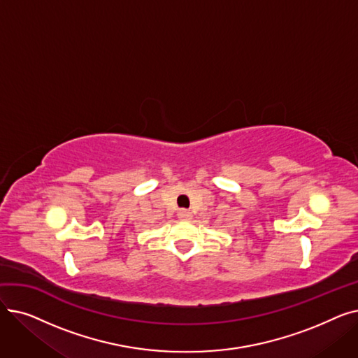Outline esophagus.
<instances>
[{
	"mask_svg": "<svg viewBox=\"0 0 358 358\" xmlns=\"http://www.w3.org/2000/svg\"><path fill=\"white\" fill-rule=\"evenodd\" d=\"M177 215H178L180 219H190L192 217V212L187 210V209H180Z\"/></svg>",
	"mask_w": 358,
	"mask_h": 358,
	"instance_id": "obj_1",
	"label": "esophagus"
}]
</instances>
